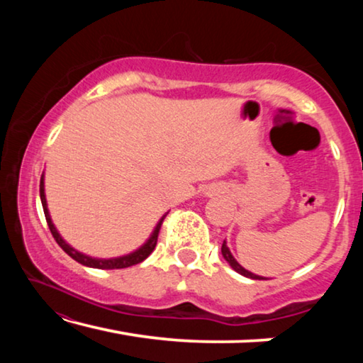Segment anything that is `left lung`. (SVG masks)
Instances as JSON below:
<instances>
[{"label": "left lung", "instance_id": "1", "mask_svg": "<svg viewBox=\"0 0 363 363\" xmlns=\"http://www.w3.org/2000/svg\"><path fill=\"white\" fill-rule=\"evenodd\" d=\"M220 253H223L224 259H225L227 262H229V266H230L233 270H235V272H238V274H240V275H243V277H248V279H253V280H267L266 277H261V275H256V274L250 272V270L245 269L243 266H240V264L237 262L235 257L232 256L230 250H229V247H227L225 240L223 242V247H220Z\"/></svg>", "mask_w": 363, "mask_h": 363}]
</instances>
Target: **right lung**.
Wrapping results in <instances>:
<instances>
[{"mask_svg":"<svg viewBox=\"0 0 363 363\" xmlns=\"http://www.w3.org/2000/svg\"><path fill=\"white\" fill-rule=\"evenodd\" d=\"M40 199H41L43 211H45V216H46V223L49 225V230H51V233H52L54 240L59 243V247L62 248L65 253L72 257V259H75L77 262L83 264V266H86V267H94V269H125V267L134 266V264L143 262L145 257H149L152 251L155 250L160 227H162L163 219L167 218V214H168V213L163 214L162 219L157 223L155 229H153V232L150 233V237L145 240V243L140 245V247L138 250H134L133 253H128L125 256H118V257H110V259H102V257L88 256V255L82 253V251H78L73 247H70V245L64 240L62 235H60L59 230L56 229V225H54L52 219H51V214H49V210H48V201H46V194H45V173L41 174V181H40Z\"/></svg>","mask_w":363,"mask_h":363,"instance_id":"add662e5","label":"right lung"}]
</instances>
